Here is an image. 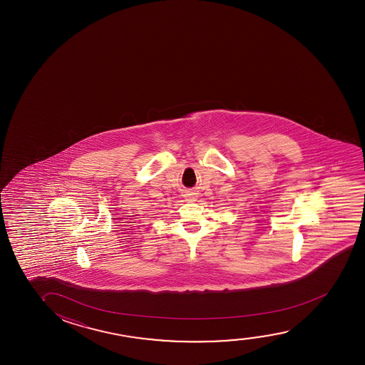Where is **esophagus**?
I'll list each match as a JSON object with an SVG mask.
<instances>
[{
	"instance_id": "obj_1",
	"label": "esophagus",
	"mask_w": 365,
	"mask_h": 365,
	"mask_svg": "<svg viewBox=\"0 0 365 365\" xmlns=\"http://www.w3.org/2000/svg\"><path fill=\"white\" fill-rule=\"evenodd\" d=\"M187 197H188V198H190V200H195V192H190V193H188V195H187Z\"/></svg>"
}]
</instances>
